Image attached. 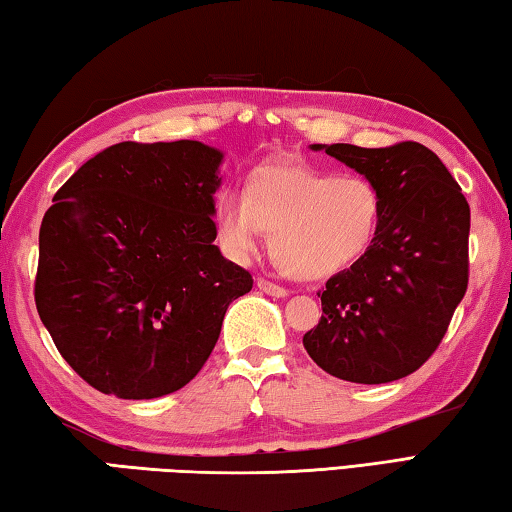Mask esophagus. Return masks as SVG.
Masks as SVG:
<instances>
[{
	"label": "esophagus",
	"mask_w": 512,
	"mask_h": 512,
	"mask_svg": "<svg viewBox=\"0 0 512 512\" xmlns=\"http://www.w3.org/2000/svg\"><path fill=\"white\" fill-rule=\"evenodd\" d=\"M258 289H263L265 294L278 296V298H283V296L289 294V289H285L283 285H278L274 281H269V278H258Z\"/></svg>",
	"instance_id": "1"
}]
</instances>
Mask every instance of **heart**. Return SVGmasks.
Returning a JSON list of instances; mask_svg holds the SVG:
<instances>
[{"mask_svg": "<svg viewBox=\"0 0 512 512\" xmlns=\"http://www.w3.org/2000/svg\"><path fill=\"white\" fill-rule=\"evenodd\" d=\"M383 196L365 176H339L305 165L263 167L247 196L223 194L216 227L234 256L252 254L260 231H272V252L289 276L318 281L368 254L379 234Z\"/></svg>", "mask_w": 512, "mask_h": 512, "instance_id": "obj_1", "label": "heart"}]
</instances>
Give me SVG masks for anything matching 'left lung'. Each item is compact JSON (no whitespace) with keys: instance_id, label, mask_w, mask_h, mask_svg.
Returning a JSON list of instances; mask_svg holds the SVG:
<instances>
[{"instance_id":"obj_1","label":"left lung","mask_w":512,"mask_h":512,"mask_svg":"<svg viewBox=\"0 0 512 512\" xmlns=\"http://www.w3.org/2000/svg\"><path fill=\"white\" fill-rule=\"evenodd\" d=\"M312 147L370 178L383 196V218L368 254L318 292L323 316L303 345L336 379H403L435 354L468 289V200L419 142Z\"/></svg>"}]
</instances>
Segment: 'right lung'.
Listing matches in <instances>:
<instances>
[{"instance_id": "1", "label": "right lung", "mask_w": 512, "mask_h": 512, "mask_svg": "<svg viewBox=\"0 0 512 512\" xmlns=\"http://www.w3.org/2000/svg\"><path fill=\"white\" fill-rule=\"evenodd\" d=\"M223 153L196 140L120 142L77 169L40 227L35 305L95 390L156 399L209 359L252 274L214 245Z\"/></svg>"}]
</instances>
